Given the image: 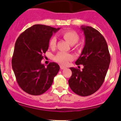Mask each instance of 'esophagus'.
<instances>
[{"label":"esophagus","instance_id":"obj_1","mask_svg":"<svg viewBox=\"0 0 121 121\" xmlns=\"http://www.w3.org/2000/svg\"><path fill=\"white\" fill-rule=\"evenodd\" d=\"M60 69H61V70H64V69H65L66 67H64V66H63V65H60Z\"/></svg>","mask_w":121,"mask_h":121}]
</instances>
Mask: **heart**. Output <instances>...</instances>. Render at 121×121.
<instances>
[{"label":"heart","mask_w":121,"mask_h":121,"mask_svg":"<svg viewBox=\"0 0 121 121\" xmlns=\"http://www.w3.org/2000/svg\"><path fill=\"white\" fill-rule=\"evenodd\" d=\"M62 36L64 39L67 41L70 45L76 43L79 39V36L78 33L73 30H66L62 33ZM49 45L51 48H54L56 45V38L53 36L49 42ZM73 56L70 54L59 52L54 56V60L57 62L62 65H66L68 62L72 60Z\"/></svg>","instance_id":"1"}]
</instances>
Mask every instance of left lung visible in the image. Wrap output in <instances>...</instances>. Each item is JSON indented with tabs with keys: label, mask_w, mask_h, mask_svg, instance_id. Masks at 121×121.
I'll list each match as a JSON object with an SVG mask.
<instances>
[{
	"label": "left lung",
	"mask_w": 121,
	"mask_h": 121,
	"mask_svg": "<svg viewBox=\"0 0 121 121\" xmlns=\"http://www.w3.org/2000/svg\"><path fill=\"white\" fill-rule=\"evenodd\" d=\"M85 35V45L76 65H83L82 70L70 68L72 75L68 84L74 93L81 96L92 95L104 81L110 63L107 42L98 30L91 26H81Z\"/></svg>",
	"instance_id": "left-lung-1"
}]
</instances>
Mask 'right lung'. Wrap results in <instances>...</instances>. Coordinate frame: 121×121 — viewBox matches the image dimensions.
Wrapping results in <instances>:
<instances>
[{"label":"right lung","instance_id":"right-lung-1","mask_svg":"<svg viewBox=\"0 0 121 121\" xmlns=\"http://www.w3.org/2000/svg\"><path fill=\"white\" fill-rule=\"evenodd\" d=\"M59 29L35 25L23 32L16 42L13 70L19 86L30 95L44 93L59 71L56 63H50L47 67L41 64L43 54L48 49L50 38Z\"/></svg>","mask_w":121,"mask_h":121}]
</instances>
